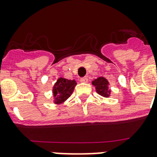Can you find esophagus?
<instances>
[{
    "mask_svg": "<svg viewBox=\"0 0 157 157\" xmlns=\"http://www.w3.org/2000/svg\"><path fill=\"white\" fill-rule=\"evenodd\" d=\"M80 81H81V82H82V83H86V82H88V78H87L86 76H85V77H81Z\"/></svg>",
    "mask_w": 157,
    "mask_h": 157,
    "instance_id": "esophagus-1",
    "label": "esophagus"
}]
</instances>
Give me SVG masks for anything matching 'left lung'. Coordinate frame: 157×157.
Returning <instances> with one entry per match:
<instances>
[{"label":"left lung","mask_w":157,"mask_h":157,"mask_svg":"<svg viewBox=\"0 0 157 157\" xmlns=\"http://www.w3.org/2000/svg\"><path fill=\"white\" fill-rule=\"evenodd\" d=\"M92 84L95 86L96 92L103 97H109L110 95L111 90L109 89V81L105 77H99L92 81Z\"/></svg>","instance_id":"8db88e82"}]
</instances>
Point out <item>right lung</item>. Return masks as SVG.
Here are the masks:
<instances>
[{"instance_id": "obj_1", "label": "right lung", "mask_w": 157, "mask_h": 157, "mask_svg": "<svg viewBox=\"0 0 157 157\" xmlns=\"http://www.w3.org/2000/svg\"><path fill=\"white\" fill-rule=\"evenodd\" d=\"M76 86V82L75 80L71 81L62 77L58 79L52 89L55 104H61L67 100L72 94Z\"/></svg>"}]
</instances>
